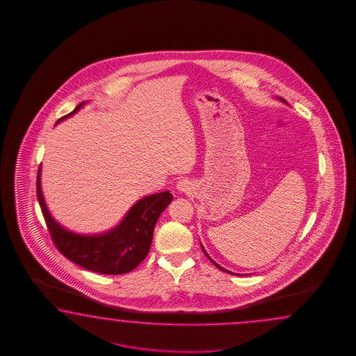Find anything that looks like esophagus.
I'll use <instances>...</instances> for the list:
<instances>
[{
  "mask_svg": "<svg viewBox=\"0 0 356 356\" xmlns=\"http://www.w3.org/2000/svg\"><path fill=\"white\" fill-rule=\"evenodd\" d=\"M191 188H192V186H191V183L187 179H181V181L177 183V189L179 192H189Z\"/></svg>",
  "mask_w": 356,
  "mask_h": 356,
  "instance_id": "34e87169",
  "label": "esophagus"
}]
</instances>
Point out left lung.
<instances>
[{"label": "left lung", "mask_w": 356, "mask_h": 356, "mask_svg": "<svg viewBox=\"0 0 356 356\" xmlns=\"http://www.w3.org/2000/svg\"><path fill=\"white\" fill-rule=\"evenodd\" d=\"M281 100H282V102H285V99H281ZM202 250H204V254H206V256H207V257H209V254H207V253H206V250H204V247H202ZM209 258H210V257H209ZM210 261H211L212 264H213V265L216 266V267H218V268H220V270H221V271H225V273H229V271H227V270H225V268H222V267H220V266L218 265V264H215V262H213V261H212L211 258H210Z\"/></svg>", "instance_id": "obj_1"}]
</instances>
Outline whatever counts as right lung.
<instances>
[{
	"label": "right lung",
	"mask_w": 356,
	"mask_h": 356,
	"mask_svg": "<svg viewBox=\"0 0 356 356\" xmlns=\"http://www.w3.org/2000/svg\"><path fill=\"white\" fill-rule=\"evenodd\" d=\"M83 106V103L79 104L60 121L72 115ZM37 196L56 248L76 265L104 275L129 273L144 261L152 245L155 224L173 200L169 191L144 197L132 206L121 224L111 232L100 235H79L60 227L48 212L40 189V167L37 175Z\"/></svg>",
	"instance_id": "1"
}]
</instances>
